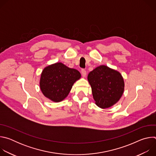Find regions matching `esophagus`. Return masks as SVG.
<instances>
[{
    "instance_id": "esophagus-1",
    "label": "esophagus",
    "mask_w": 156,
    "mask_h": 156,
    "mask_svg": "<svg viewBox=\"0 0 156 156\" xmlns=\"http://www.w3.org/2000/svg\"><path fill=\"white\" fill-rule=\"evenodd\" d=\"M81 75H82L83 77H85L86 76V70L81 69Z\"/></svg>"
}]
</instances>
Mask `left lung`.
I'll return each instance as SVG.
<instances>
[{
  "mask_svg": "<svg viewBox=\"0 0 156 156\" xmlns=\"http://www.w3.org/2000/svg\"><path fill=\"white\" fill-rule=\"evenodd\" d=\"M96 104L101 108H108L117 103L123 94L124 82L121 74L101 65L88 75Z\"/></svg>",
  "mask_w": 156,
  "mask_h": 156,
  "instance_id": "left-lung-1",
  "label": "left lung"
}]
</instances>
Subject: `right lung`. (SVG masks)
<instances>
[{"instance_id": "right-lung-1", "label": "right lung", "mask_w": 156, "mask_h": 156, "mask_svg": "<svg viewBox=\"0 0 156 156\" xmlns=\"http://www.w3.org/2000/svg\"><path fill=\"white\" fill-rule=\"evenodd\" d=\"M81 77L80 73L62 63L49 65L42 72L40 87L43 94L54 102L63 100L73 83Z\"/></svg>"}]
</instances>
